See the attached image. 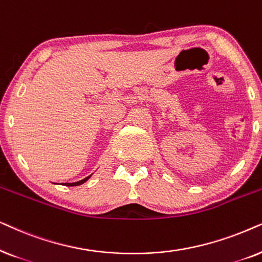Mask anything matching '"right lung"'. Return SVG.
Instances as JSON below:
<instances>
[{
	"label": "right lung",
	"instance_id": "obj_1",
	"mask_svg": "<svg viewBox=\"0 0 262 262\" xmlns=\"http://www.w3.org/2000/svg\"><path fill=\"white\" fill-rule=\"evenodd\" d=\"M91 176H92V175L87 176V177H85V179H83V180H81V181H78V182H73V183H66V186H68V187H74V186H80V184L85 183V182H86V181H87V180H89Z\"/></svg>",
	"mask_w": 262,
	"mask_h": 262
}]
</instances>
